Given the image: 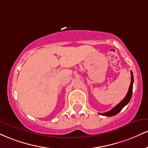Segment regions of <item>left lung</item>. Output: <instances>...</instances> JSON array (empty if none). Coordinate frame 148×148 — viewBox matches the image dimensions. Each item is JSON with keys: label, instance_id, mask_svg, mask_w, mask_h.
I'll return each instance as SVG.
<instances>
[{"label": "left lung", "instance_id": "obj_1", "mask_svg": "<svg viewBox=\"0 0 148 148\" xmlns=\"http://www.w3.org/2000/svg\"><path fill=\"white\" fill-rule=\"evenodd\" d=\"M133 83H134V77H133V74L132 72L131 71V83H130V85L129 90H128V92L127 94H126L125 97L124 98L123 100L121 101L120 103H119L117 106H116L113 109H112L110 111L107 112L105 113H101L100 114L101 115L103 116H114L116 114H117L119 112L121 111V110L123 108L125 107L126 105L129 103V101H130L131 97H132V89H133Z\"/></svg>", "mask_w": 148, "mask_h": 148}]
</instances>
